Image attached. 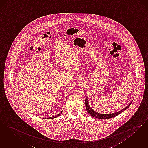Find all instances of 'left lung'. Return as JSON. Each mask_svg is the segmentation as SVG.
<instances>
[{
	"label": "left lung",
	"mask_w": 148,
	"mask_h": 148,
	"mask_svg": "<svg viewBox=\"0 0 148 148\" xmlns=\"http://www.w3.org/2000/svg\"><path fill=\"white\" fill-rule=\"evenodd\" d=\"M131 103H130L129 104L128 106H127L125 108H124V109L121 110V111H119L116 113H111V114H100L99 113H97L96 112H95L94 110L92 109L89 106V104H88V100H87V98H86V100H85V104H86V109L88 112V113L90 114V116H93V117H95L97 118H98V119H109V118H113V117H114L116 116L119 115V114H121L122 112H123L124 110H126L127 109H128L129 108V107L130 106Z\"/></svg>",
	"instance_id": "8db88e82"
}]
</instances>
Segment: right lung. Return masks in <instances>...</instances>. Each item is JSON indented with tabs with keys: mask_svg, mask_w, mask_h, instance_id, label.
I'll use <instances>...</instances> for the list:
<instances>
[{
	"mask_svg": "<svg viewBox=\"0 0 148 148\" xmlns=\"http://www.w3.org/2000/svg\"><path fill=\"white\" fill-rule=\"evenodd\" d=\"M62 111H61V113H60L58 114H57L56 116H51V117H49V118H45V119H52V118H56V117H58V116H60L61 113H62Z\"/></svg>",
	"mask_w": 148,
	"mask_h": 148,
	"instance_id": "right-lung-1",
	"label": "right lung"
}]
</instances>
